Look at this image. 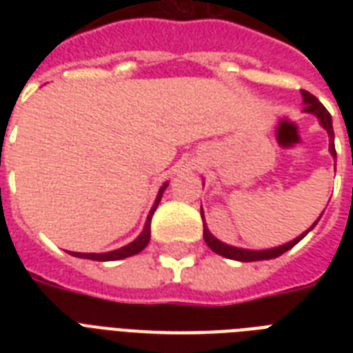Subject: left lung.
Instances as JSON below:
<instances>
[{"label":"left lung","mask_w":353,"mask_h":353,"mask_svg":"<svg viewBox=\"0 0 353 353\" xmlns=\"http://www.w3.org/2000/svg\"><path fill=\"white\" fill-rule=\"evenodd\" d=\"M302 104H304V112L312 113L315 117L319 119L321 122V126L328 132L330 137V154L334 159H337V154H335V144H334V126H332V115L328 113V110L321 104V102L312 95V93H307V91L302 90ZM323 216V214H321ZM321 216H319V220H321ZM201 218H203V209H201ZM317 220V221H319ZM317 221L313 223L306 232H302L301 236H296L295 240L288 241L284 245L279 247H271V249H260V251H254V249H241V247H234V245H227L223 241H220L216 236H212V232L209 231V227L205 223L203 220V238L205 243L216 252V254H220V256L231 258V260H238V262H258V260H271V258H279L280 254H284L285 251H290L291 247H295L299 241L307 234V232L312 231L313 227L317 225Z\"/></svg>","instance_id":"obj_1"}]
</instances>
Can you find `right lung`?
<instances>
[{"label": "right lung", "instance_id": "right-lung-1", "mask_svg": "<svg viewBox=\"0 0 353 353\" xmlns=\"http://www.w3.org/2000/svg\"><path fill=\"white\" fill-rule=\"evenodd\" d=\"M168 187V183H163V187L159 188V192H157V198H155V203L152 205V209H150V214L146 218V223H144L143 232L135 238L133 241H130L128 245L121 247V249H115V251H108V252H69V254H73L77 258H88V260H97V262H113V260H122V258L133 256V254H137L144 249V247L148 245L150 241V221H152V216H154L155 209H157V205H159L161 198H163V192Z\"/></svg>", "mask_w": 353, "mask_h": 353}]
</instances>
